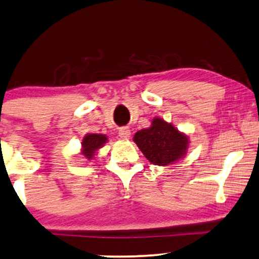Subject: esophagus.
Returning a JSON list of instances; mask_svg holds the SVG:
<instances>
[{
  "label": "esophagus",
  "instance_id": "34e87169",
  "mask_svg": "<svg viewBox=\"0 0 259 259\" xmlns=\"http://www.w3.org/2000/svg\"><path fill=\"white\" fill-rule=\"evenodd\" d=\"M130 129L128 126H122V128H119L118 130V136L122 138V140H128L130 137Z\"/></svg>",
  "mask_w": 259,
  "mask_h": 259
}]
</instances>
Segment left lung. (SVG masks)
Returning a JSON list of instances; mask_svg holds the SVG:
<instances>
[{
	"label": "left lung",
	"mask_w": 259,
	"mask_h": 259,
	"mask_svg": "<svg viewBox=\"0 0 259 259\" xmlns=\"http://www.w3.org/2000/svg\"><path fill=\"white\" fill-rule=\"evenodd\" d=\"M134 142L150 163L159 166L179 160L188 149L186 135L160 117H154L150 128L137 131Z\"/></svg>",
	"instance_id": "obj_1"
}]
</instances>
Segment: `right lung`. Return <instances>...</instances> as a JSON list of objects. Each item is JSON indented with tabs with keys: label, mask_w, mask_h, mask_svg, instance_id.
<instances>
[{
	"label": "right lung",
	"mask_w": 259,
	"mask_h": 259,
	"mask_svg": "<svg viewBox=\"0 0 259 259\" xmlns=\"http://www.w3.org/2000/svg\"><path fill=\"white\" fill-rule=\"evenodd\" d=\"M108 138L106 135L101 134H87L86 136L83 137L82 142H81V145H82V150H81V153L82 156L87 158L88 160L93 159V157L95 156L96 151L100 148H102L107 143Z\"/></svg>",
	"instance_id": "add662e5"
}]
</instances>
